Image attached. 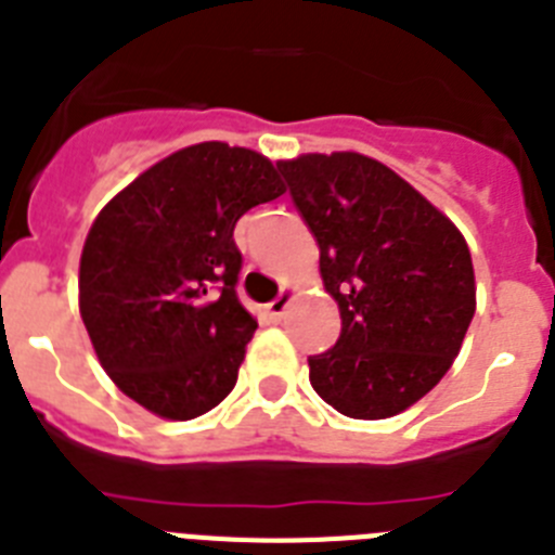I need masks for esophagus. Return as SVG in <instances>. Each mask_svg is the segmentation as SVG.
<instances>
[{
	"mask_svg": "<svg viewBox=\"0 0 555 555\" xmlns=\"http://www.w3.org/2000/svg\"><path fill=\"white\" fill-rule=\"evenodd\" d=\"M292 300H294L292 288H283V292L278 294V297H274V300L267 306L269 317H272V320H281L283 313H286V308L292 306Z\"/></svg>",
	"mask_w": 555,
	"mask_h": 555,
	"instance_id": "obj_1",
	"label": "esophagus"
}]
</instances>
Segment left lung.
<instances>
[{
    "instance_id": "1",
    "label": "left lung",
    "mask_w": 555,
    "mask_h": 555,
    "mask_svg": "<svg viewBox=\"0 0 555 555\" xmlns=\"http://www.w3.org/2000/svg\"><path fill=\"white\" fill-rule=\"evenodd\" d=\"M294 208L320 244L341 333L308 358L313 391L338 414L386 420L428 395L475 313L469 247L400 175L358 152L281 160Z\"/></svg>"
}]
</instances>
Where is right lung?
Masks as SVG:
<instances>
[{"mask_svg": "<svg viewBox=\"0 0 555 555\" xmlns=\"http://www.w3.org/2000/svg\"><path fill=\"white\" fill-rule=\"evenodd\" d=\"M283 191L269 158L205 141L150 166L100 210L80 258V317L130 400L194 420L233 391L258 327L235 294L233 230Z\"/></svg>", "mask_w": 555, "mask_h": 555, "instance_id": "obj_1", "label": "right lung"}]
</instances>
